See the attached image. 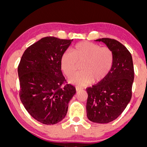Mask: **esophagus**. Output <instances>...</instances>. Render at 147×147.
Masks as SVG:
<instances>
[{"mask_svg": "<svg viewBox=\"0 0 147 147\" xmlns=\"http://www.w3.org/2000/svg\"><path fill=\"white\" fill-rule=\"evenodd\" d=\"M76 91L78 92V91H80V90H83V88H81V87H79V86H76Z\"/></svg>", "mask_w": 147, "mask_h": 147, "instance_id": "esophagus-1", "label": "esophagus"}]
</instances>
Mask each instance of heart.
Listing matches in <instances>:
<instances>
[{
    "instance_id": "obj_1",
    "label": "heart",
    "mask_w": 147,
    "mask_h": 147,
    "mask_svg": "<svg viewBox=\"0 0 147 147\" xmlns=\"http://www.w3.org/2000/svg\"><path fill=\"white\" fill-rule=\"evenodd\" d=\"M82 63V71L69 78L72 84L84 86L98 83L108 75L114 63L113 52L109 47H101L91 42H80L74 46L72 52L65 51L61 56V69L70 77Z\"/></svg>"
}]
</instances>
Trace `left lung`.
I'll list each match as a JSON object with an SVG mask.
<instances>
[{
    "instance_id": "obj_1",
    "label": "left lung",
    "mask_w": 147,
    "mask_h": 147,
    "mask_svg": "<svg viewBox=\"0 0 147 147\" xmlns=\"http://www.w3.org/2000/svg\"><path fill=\"white\" fill-rule=\"evenodd\" d=\"M105 43L114 54V63L105 79L86 89L87 116L96 123H108L122 113L132 98L134 72L131 53L115 39L96 40Z\"/></svg>"
}]
</instances>
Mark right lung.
Segmentation results:
<instances>
[{
    "mask_svg": "<svg viewBox=\"0 0 147 147\" xmlns=\"http://www.w3.org/2000/svg\"><path fill=\"white\" fill-rule=\"evenodd\" d=\"M73 39L42 38L27 48L18 66L19 96L32 117L45 124L65 118L76 88L66 84L61 68V56Z\"/></svg>",
    "mask_w": 147,
    "mask_h": 147,
    "instance_id": "obj_1",
    "label": "right lung"
}]
</instances>
